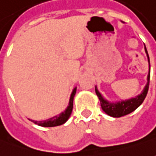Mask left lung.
Instances as JSON below:
<instances>
[{
  "label": "left lung",
  "mask_w": 156,
  "mask_h": 156,
  "mask_svg": "<svg viewBox=\"0 0 156 156\" xmlns=\"http://www.w3.org/2000/svg\"><path fill=\"white\" fill-rule=\"evenodd\" d=\"M144 48L147 56H148V60H149V74H148V78H147V80H148L147 84L145 85L144 90L142 91L140 95L136 96L134 98H131V99H128V100L126 101H117V102H109L102 97V96L101 95V93L98 91V90L96 87V93L98 96V98H99V100H100L101 107L105 113L109 116H112L114 118H119V117L125 116L126 114H131V112L136 110L144 101L145 97L147 96L148 90H149V78H150V64H149V54H148V51L146 49V47Z\"/></svg>",
  "instance_id": "8db88e82"
}]
</instances>
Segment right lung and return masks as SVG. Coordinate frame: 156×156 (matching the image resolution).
Segmentation results:
<instances>
[{"label": "right lung", "mask_w": 156, "mask_h": 156, "mask_svg": "<svg viewBox=\"0 0 156 156\" xmlns=\"http://www.w3.org/2000/svg\"><path fill=\"white\" fill-rule=\"evenodd\" d=\"M76 90H77V87H75L73 90L72 92V95L70 96L69 104L67 106L66 109L64 112L60 113V114L54 116L52 118L46 119V120H41V121H37V120H31L32 122L35 123L36 125H38L40 126L43 127H53L57 126H60L62 124H64L67 121V119H69L70 115L72 114L73 111V98L75 94H76Z\"/></svg>", "instance_id": "1"}]
</instances>
